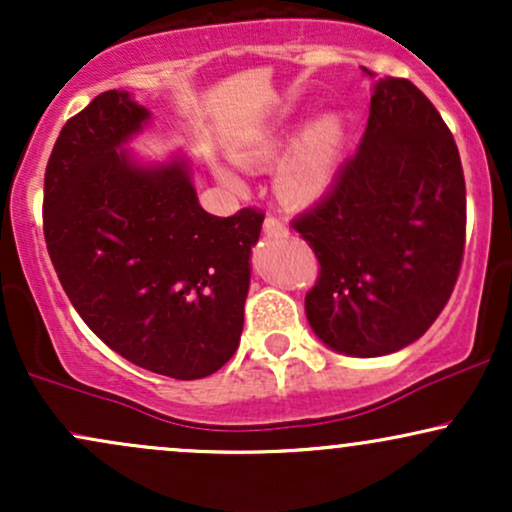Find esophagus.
Segmentation results:
<instances>
[{"label": "esophagus", "instance_id": "esophagus-1", "mask_svg": "<svg viewBox=\"0 0 512 512\" xmlns=\"http://www.w3.org/2000/svg\"><path fill=\"white\" fill-rule=\"evenodd\" d=\"M264 233H267V236L279 238V236H286V233H289V226H286V221L281 219V216L269 214L267 219H264Z\"/></svg>", "mask_w": 512, "mask_h": 512}]
</instances>
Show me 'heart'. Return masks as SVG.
Here are the masks:
<instances>
[{"label":"heart","mask_w":512,"mask_h":512,"mask_svg":"<svg viewBox=\"0 0 512 512\" xmlns=\"http://www.w3.org/2000/svg\"><path fill=\"white\" fill-rule=\"evenodd\" d=\"M342 137L344 125L337 115L327 113L310 122L301 134V139L293 146L291 156L286 158L284 168H281V192L291 199H310L320 195L322 187L330 180L339 149H342ZM276 149H279V137L262 134L255 142L238 149L236 158L243 166H257V163H264L267 158H272ZM221 178L231 182V185L236 182V178L231 173H226V170L221 173Z\"/></svg>","instance_id":"obj_1"}]
</instances>
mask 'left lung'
<instances>
[{
    "label": "left lung",
    "instance_id": "8db88e82",
    "mask_svg": "<svg viewBox=\"0 0 512 512\" xmlns=\"http://www.w3.org/2000/svg\"><path fill=\"white\" fill-rule=\"evenodd\" d=\"M291 228L320 262L305 315L322 342L358 358L416 342L455 289L467 233L460 151L436 105L380 79L361 146Z\"/></svg>",
    "mask_w": 512,
    "mask_h": 512
}]
</instances>
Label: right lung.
Masks as SVG:
<instances>
[{
	"label": "right lung",
	"instance_id": "add662e5",
	"mask_svg": "<svg viewBox=\"0 0 512 512\" xmlns=\"http://www.w3.org/2000/svg\"><path fill=\"white\" fill-rule=\"evenodd\" d=\"M149 110L105 91L62 127L45 168L43 233L69 301L110 349L175 380L236 354L264 211L199 207L182 161L146 170L120 149Z\"/></svg>",
	"mask_w": 512,
	"mask_h": 512
}]
</instances>
